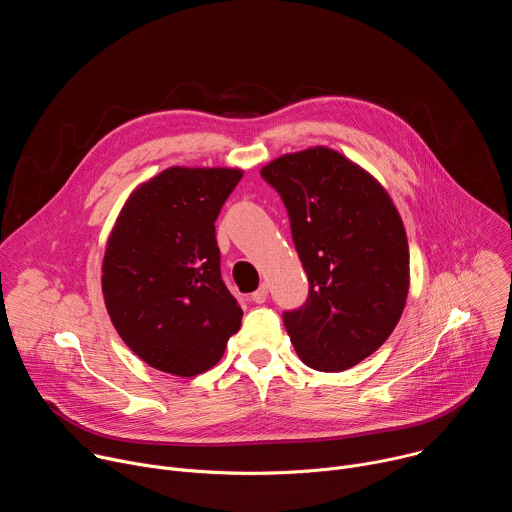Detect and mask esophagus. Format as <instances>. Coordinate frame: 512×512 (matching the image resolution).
I'll return each mask as SVG.
<instances>
[{"label":"esophagus","mask_w":512,"mask_h":512,"mask_svg":"<svg viewBox=\"0 0 512 512\" xmlns=\"http://www.w3.org/2000/svg\"><path fill=\"white\" fill-rule=\"evenodd\" d=\"M251 300L255 302V304H263L265 300H267V285L263 283L257 291H253V294H251Z\"/></svg>","instance_id":"obj_1"}]
</instances>
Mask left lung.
Wrapping results in <instances>:
<instances>
[{"instance_id":"1","label":"left lung","mask_w":512,"mask_h":512,"mask_svg":"<svg viewBox=\"0 0 512 512\" xmlns=\"http://www.w3.org/2000/svg\"><path fill=\"white\" fill-rule=\"evenodd\" d=\"M281 194L310 296L283 314L298 356L346 371L395 330L409 291V245L381 182L332 148L283 154L261 168Z\"/></svg>"}]
</instances>
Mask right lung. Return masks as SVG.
I'll list each match as a JSON object with an SVG mask.
<instances>
[{
  "instance_id": "1",
  "label": "right lung",
  "mask_w": 512,
  "mask_h": 512,
  "mask_svg": "<svg viewBox=\"0 0 512 512\" xmlns=\"http://www.w3.org/2000/svg\"><path fill=\"white\" fill-rule=\"evenodd\" d=\"M239 168L172 166L139 184L107 239L101 287L121 340L150 367L196 377L223 358L243 310L221 277L214 221Z\"/></svg>"
}]
</instances>
